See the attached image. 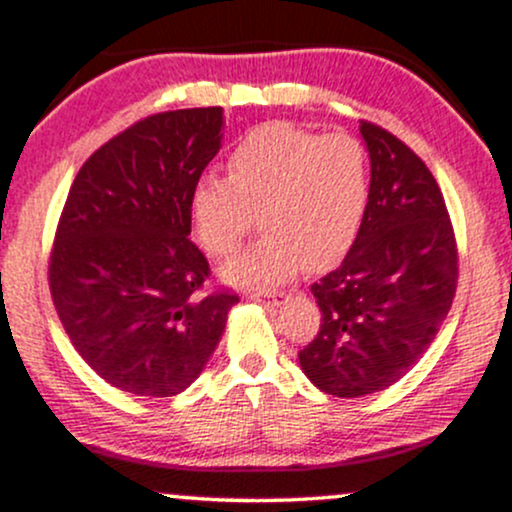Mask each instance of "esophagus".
<instances>
[{
	"label": "esophagus",
	"mask_w": 512,
	"mask_h": 512,
	"mask_svg": "<svg viewBox=\"0 0 512 512\" xmlns=\"http://www.w3.org/2000/svg\"><path fill=\"white\" fill-rule=\"evenodd\" d=\"M250 299L267 301V303H274V306H279V303H284L286 294H282V291H279V294H272V291H255V289H252L250 291Z\"/></svg>",
	"instance_id": "1"
}]
</instances>
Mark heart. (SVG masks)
I'll return each instance as SVG.
<instances>
[{
	"label": "heart",
	"instance_id": "1",
	"mask_svg": "<svg viewBox=\"0 0 512 512\" xmlns=\"http://www.w3.org/2000/svg\"><path fill=\"white\" fill-rule=\"evenodd\" d=\"M226 170L199 179L189 199L201 247L218 260L238 252L255 212L267 230L223 269L228 282H284L301 265L330 267L355 243L369 201V157L355 136L269 121L238 140Z\"/></svg>",
	"mask_w": 512,
	"mask_h": 512
}]
</instances>
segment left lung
Masks as SVG:
<instances>
[{"instance_id": "8db88e82", "label": "left lung", "mask_w": 512, "mask_h": 512, "mask_svg": "<svg viewBox=\"0 0 512 512\" xmlns=\"http://www.w3.org/2000/svg\"><path fill=\"white\" fill-rule=\"evenodd\" d=\"M372 162L362 226L342 265L311 286L318 335L299 352L320 391L359 398L396 384L452 308L459 252L445 196L386 128L359 123Z\"/></svg>"}]
</instances>
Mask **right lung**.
I'll use <instances>...</instances> for the list:
<instances>
[{
    "label": "right lung",
    "instance_id": "obj_1",
    "mask_svg": "<svg viewBox=\"0 0 512 512\" xmlns=\"http://www.w3.org/2000/svg\"><path fill=\"white\" fill-rule=\"evenodd\" d=\"M221 128V106L133 123L84 162L60 213L53 306L84 362L133 396L187 389L238 303L228 289L201 294L211 267L189 240V199Z\"/></svg>",
    "mask_w": 512,
    "mask_h": 512
}]
</instances>
